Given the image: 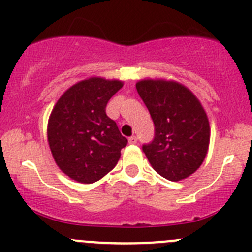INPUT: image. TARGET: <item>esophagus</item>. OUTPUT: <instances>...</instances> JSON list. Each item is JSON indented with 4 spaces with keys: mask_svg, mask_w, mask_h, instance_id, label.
Instances as JSON below:
<instances>
[{
    "mask_svg": "<svg viewBox=\"0 0 252 252\" xmlns=\"http://www.w3.org/2000/svg\"><path fill=\"white\" fill-rule=\"evenodd\" d=\"M128 141H129V144H136L138 143V138H136V136H130V138L128 139Z\"/></svg>",
    "mask_w": 252,
    "mask_h": 252,
    "instance_id": "1",
    "label": "esophagus"
}]
</instances>
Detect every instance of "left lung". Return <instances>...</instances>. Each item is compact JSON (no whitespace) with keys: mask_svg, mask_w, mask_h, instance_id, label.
<instances>
[{"mask_svg":"<svg viewBox=\"0 0 252 252\" xmlns=\"http://www.w3.org/2000/svg\"><path fill=\"white\" fill-rule=\"evenodd\" d=\"M136 91L149 109L155 136L143 151L154 170L170 181L196 172L209 146L208 117L196 96L183 85L166 80H141Z\"/></svg>","mask_w":252,"mask_h":252,"instance_id":"1","label":"left lung"}]
</instances>
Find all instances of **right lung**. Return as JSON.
<instances>
[{
	"label": "right lung",
	"instance_id": "1",
	"mask_svg": "<svg viewBox=\"0 0 252 252\" xmlns=\"http://www.w3.org/2000/svg\"><path fill=\"white\" fill-rule=\"evenodd\" d=\"M123 87L119 80L90 77L59 98L48 122V143L63 172L80 183H94L118 162L128 140L106 106Z\"/></svg>",
	"mask_w": 252,
	"mask_h": 252
}]
</instances>
